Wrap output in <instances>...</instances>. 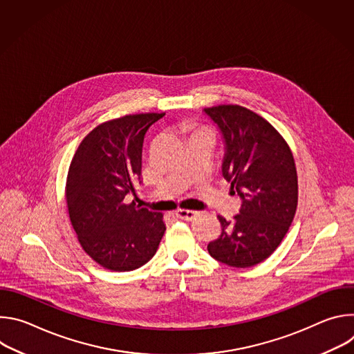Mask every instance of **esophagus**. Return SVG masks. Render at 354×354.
I'll return each mask as SVG.
<instances>
[{"label": "esophagus", "instance_id": "34e87169", "mask_svg": "<svg viewBox=\"0 0 354 354\" xmlns=\"http://www.w3.org/2000/svg\"><path fill=\"white\" fill-rule=\"evenodd\" d=\"M176 216L182 220H186V221H192L194 220L197 216H198V212H193V210H178L176 212Z\"/></svg>", "mask_w": 354, "mask_h": 354}]
</instances>
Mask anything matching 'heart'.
<instances>
[{"label":"heart","mask_w":354,"mask_h":354,"mask_svg":"<svg viewBox=\"0 0 354 354\" xmlns=\"http://www.w3.org/2000/svg\"><path fill=\"white\" fill-rule=\"evenodd\" d=\"M190 130H193V133H194V134H196V133H207V131L200 130V129H197V127H194V126H190Z\"/></svg>","instance_id":"b5f03b06"}]
</instances>
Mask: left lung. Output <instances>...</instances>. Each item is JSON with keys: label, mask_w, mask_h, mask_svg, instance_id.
Wrapping results in <instances>:
<instances>
[{"label": "left lung", "mask_w": 354, "mask_h": 354, "mask_svg": "<svg viewBox=\"0 0 354 354\" xmlns=\"http://www.w3.org/2000/svg\"><path fill=\"white\" fill-rule=\"evenodd\" d=\"M205 112L225 140L223 175L242 198L231 221L218 216L221 235L209 254L232 268H252L268 259L286 236L298 203V179L291 149L262 116L239 105Z\"/></svg>", "instance_id": "8db88e82"}]
</instances>
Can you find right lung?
Masks as SVG:
<instances>
[{
    "label": "right lung",
    "mask_w": 354,
    "mask_h": 354,
    "mask_svg": "<svg viewBox=\"0 0 354 354\" xmlns=\"http://www.w3.org/2000/svg\"><path fill=\"white\" fill-rule=\"evenodd\" d=\"M164 115H126L100 123L71 160L67 213L82 249L105 269L129 272L142 266L156 255L167 230L162 213L124 200L141 178L144 136Z\"/></svg>",
    "instance_id": "add662e5"
}]
</instances>
